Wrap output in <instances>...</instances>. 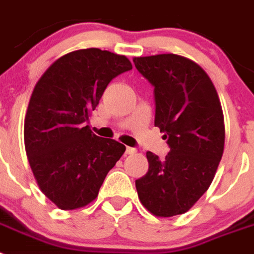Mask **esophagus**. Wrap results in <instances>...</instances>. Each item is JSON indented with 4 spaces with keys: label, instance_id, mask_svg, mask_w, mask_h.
Masks as SVG:
<instances>
[{
    "label": "esophagus",
    "instance_id": "obj_1",
    "mask_svg": "<svg viewBox=\"0 0 254 254\" xmlns=\"http://www.w3.org/2000/svg\"><path fill=\"white\" fill-rule=\"evenodd\" d=\"M136 151H137V150L134 149V147H127V149H126V154L127 155H132V154H134Z\"/></svg>",
    "mask_w": 254,
    "mask_h": 254
}]
</instances>
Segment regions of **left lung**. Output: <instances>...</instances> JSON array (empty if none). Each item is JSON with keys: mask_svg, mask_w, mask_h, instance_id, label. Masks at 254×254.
<instances>
[{"mask_svg": "<svg viewBox=\"0 0 254 254\" xmlns=\"http://www.w3.org/2000/svg\"><path fill=\"white\" fill-rule=\"evenodd\" d=\"M133 62L154 86L155 126L170 147L163 160L146 152L149 170L136 181L138 198L155 216L185 214L208 190L223 156L219 95L202 67L190 58L165 53Z\"/></svg>", "mask_w": 254, "mask_h": 254, "instance_id": "1", "label": "left lung"}]
</instances>
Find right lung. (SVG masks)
<instances>
[{
    "label": "right lung",
    "mask_w": 254,
    "mask_h": 254,
    "mask_svg": "<svg viewBox=\"0 0 254 254\" xmlns=\"http://www.w3.org/2000/svg\"><path fill=\"white\" fill-rule=\"evenodd\" d=\"M131 68L126 56L78 49L56 60L35 85L24 123L25 151L40 190L61 210L93 202L126 151L85 122L108 84Z\"/></svg>",
    "instance_id": "obj_1"
}]
</instances>
